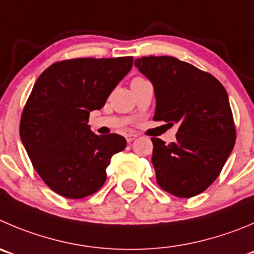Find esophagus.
Instances as JSON below:
<instances>
[{
	"mask_svg": "<svg viewBox=\"0 0 254 254\" xmlns=\"http://www.w3.org/2000/svg\"><path fill=\"white\" fill-rule=\"evenodd\" d=\"M125 138H127V143H131L132 140L138 138V134H134V132H129V134H125Z\"/></svg>",
	"mask_w": 254,
	"mask_h": 254,
	"instance_id": "esophagus-1",
	"label": "esophagus"
}]
</instances>
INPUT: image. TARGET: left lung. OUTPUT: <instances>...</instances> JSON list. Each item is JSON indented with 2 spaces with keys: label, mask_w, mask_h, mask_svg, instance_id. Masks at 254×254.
Instances as JSON below:
<instances>
[{
  "label": "left lung",
  "mask_w": 254,
  "mask_h": 254,
  "mask_svg": "<svg viewBox=\"0 0 254 254\" xmlns=\"http://www.w3.org/2000/svg\"><path fill=\"white\" fill-rule=\"evenodd\" d=\"M153 84L154 120L177 124V140L151 138L156 182L179 198L204 191L217 179L236 141L228 94L210 73L172 56L136 59Z\"/></svg>",
  "instance_id": "1"
}]
</instances>
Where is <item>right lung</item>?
I'll return each mask as SVG.
<instances>
[{"mask_svg":"<svg viewBox=\"0 0 254 254\" xmlns=\"http://www.w3.org/2000/svg\"><path fill=\"white\" fill-rule=\"evenodd\" d=\"M132 67V58L72 59L47 67L35 82L22 111L20 136L31 163L54 191L85 198L103 187L124 136L96 135L89 116Z\"/></svg>","mask_w":254,"mask_h":254,"instance_id":"add662e5","label":"right lung"}]
</instances>
